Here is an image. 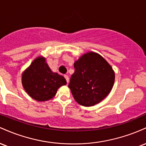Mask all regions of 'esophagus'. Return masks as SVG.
I'll return each mask as SVG.
<instances>
[{
  "label": "esophagus",
  "mask_w": 146,
  "mask_h": 146,
  "mask_svg": "<svg viewBox=\"0 0 146 146\" xmlns=\"http://www.w3.org/2000/svg\"><path fill=\"white\" fill-rule=\"evenodd\" d=\"M64 78H65V79H66V82H67V83L69 82V78H68V75H64Z\"/></svg>",
  "instance_id": "1"
}]
</instances>
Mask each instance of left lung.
Here are the masks:
<instances>
[{
	"label": "left lung",
	"mask_w": 146,
	"mask_h": 146,
	"mask_svg": "<svg viewBox=\"0 0 146 146\" xmlns=\"http://www.w3.org/2000/svg\"><path fill=\"white\" fill-rule=\"evenodd\" d=\"M68 88L75 100L84 106L100 103L113 88L115 73L100 55L89 52L74 63Z\"/></svg>",
	"instance_id": "obj_1"
}]
</instances>
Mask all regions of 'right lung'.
I'll list each match as a JSON object with an SVG mask.
<instances>
[{"label":"right lung","mask_w":146,"mask_h":146,"mask_svg":"<svg viewBox=\"0 0 146 146\" xmlns=\"http://www.w3.org/2000/svg\"><path fill=\"white\" fill-rule=\"evenodd\" d=\"M22 83L29 96L44 102L53 98L58 88L66 84V81L62 75L53 73L45 59L39 57L23 73Z\"/></svg>","instance_id":"right-lung-1"}]
</instances>
